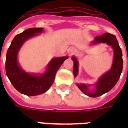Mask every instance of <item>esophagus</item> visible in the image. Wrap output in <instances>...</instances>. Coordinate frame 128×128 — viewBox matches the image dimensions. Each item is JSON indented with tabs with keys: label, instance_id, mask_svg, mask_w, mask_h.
Returning a JSON list of instances; mask_svg holds the SVG:
<instances>
[{
	"label": "esophagus",
	"instance_id": "34e87169",
	"mask_svg": "<svg viewBox=\"0 0 128 128\" xmlns=\"http://www.w3.org/2000/svg\"><path fill=\"white\" fill-rule=\"evenodd\" d=\"M74 52H75V50H74V48H71V49H70V50H69V53H70V54H73Z\"/></svg>",
	"mask_w": 128,
	"mask_h": 128
}]
</instances>
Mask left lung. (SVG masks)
<instances>
[{"label": "left lung", "instance_id": "1", "mask_svg": "<svg viewBox=\"0 0 128 128\" xmlns=\"http://www.w3.org/2000/svg\"><path fill=\"white\" fill-rule=\"evenodd\" d=\"M98 43H107L112 46L114 49V56L113 64L109 72H106L100 78L96 85L95 91L90 92L88 90V88L85 84H77L79 89L90 97L96 98L103 95L110 90H111L114 86L116 84L119 80L123 68V59L121 48L120 47L115 35L110 33H104V34L95 37L93 44ZM74 62V76L76 77L78 74V60L75 57L72 58Z\"/></svg>", "mask_w": 128, "mask_h": 128}]
</instances>
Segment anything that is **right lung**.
<instances>
[{
  "mask_svg": "<svg viewBox=\"0 0 128 128\" xmlns=\"http://www.w3.org/2000/svg\"><path fill=\"white\" fill-rule=\"evenodd\" d=\"M42 31V28L27 29L14 38L7 50L5 63L7 76L15 89L26 96H36L46 92L53 84L59 68L68 58L67 56L53 58L46 72L41 76L28 74L18 66L17 54L23 43Z\"/></svg>",
  "mask_w": 128,
  "mask_h": 128,
  "instance_id": "right-lung-1",
  "label": "right lung"
}]
</instances>
